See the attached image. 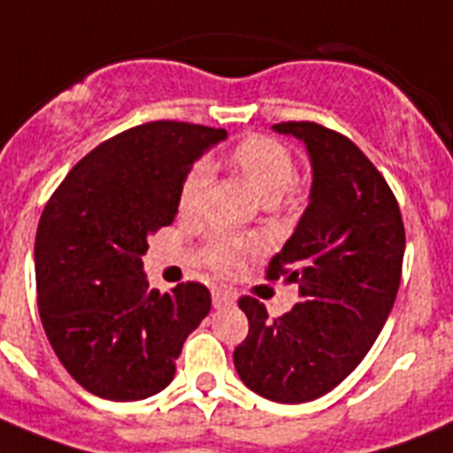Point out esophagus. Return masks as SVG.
<instances>
[{
  "label": "esophagus",
  "mask_w": 453,
  "mask_h": 453,
  "mask_svg": "<svg viewBox=\"0 0 453 453\" xmlns=\"http://www.w3.org/2000/svg\"><path fill=\"white\" fill-rule=\"evenodd\" d=\"M211 301H214V308H227V305H234V296L226 289H214L211 292Z\"/></svg>",
  "instance_id": "obj_1"
}]
</instances>
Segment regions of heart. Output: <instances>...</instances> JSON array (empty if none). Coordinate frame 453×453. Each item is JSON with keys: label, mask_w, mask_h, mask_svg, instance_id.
Wrapping results in <instances>:
<instances>
[{"label": "heart", "mask_w": 453, "mask_h": 453, "mask_svg": "<svg viewBox=\"0 0 453 453\" xmlns=\"http://www.w3.org/2000/svg\"><path fill=\"white\" fill-rule=\"evenodd\" d=\"M230 166L242 175L265 203L273 204L289 191L296 178V164L292 152L285 145L266 136H246L232 148ZM210 184V166L194 164L184 175L178 191V210L182 216L198 214L204 198V188ZM249 243L242 239L216 237L207 249V262L219 271H230L239 259L249 253Z\"/></svg>", "instance_id": "obj_1"}]
</instances>
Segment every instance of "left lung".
<instances>
[{"label": "left lung", "mask_w": 453, "mask_h": 453, "mask_svg": "<svg viewBox=\"0 0 453 453\" xmlns=\"http://www.w3.org/2000/svg\"><path fill=\"white\" fill-rule=\"evenodd\" d=\"M305 143L310 203L266 269L298 285L292 310L269 319L239 298L249 335L234 349L239 379L278 403L324 396L360 365L379 337L401 282L406 232L385 178L353 141L317 123L273 125Z\"/></svg>", "instance_id": "8db88e82"}]
</instances>
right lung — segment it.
Wrapping results in <instances>:
<instances>
[{
	"mask_svg": "<svg viewBox=\"0 0 453 453\" xmlns=\"http://www.w3.org/2000/svg\"><path fill=\"white\" fill-rule=\"evenodd\" d=\"M226 129L157 120L97 145L65 175L36 232L42 328L90 395L139 401L175 376L182 344L210 314V289H148V237L171 226L194 161Z\"/></svg>",
	"mask_w": 453,
	"mask_h": 453,
	"instance_id": "1",
	"label": "right lung"
}]
</instances>
